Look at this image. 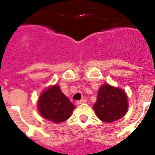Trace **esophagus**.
<instances>
[{"instance_id": "1", "label": "esophagus", "mask_w": 155, "mask_h": 155, "mask_svg": "<svg viewBox=\"0 0 155 155\" xmlns=\"http://www.w3.org/2000/svg\"><path fill=\"white\" fill-rule=\"evenodd\" d=\"M84 103H86V100H85V99H82V100H81V101H76V104H84Z\"/></svg>"}]
</instances>
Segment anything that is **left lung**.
<instances>
[{
	"instance_id": "obj_1",
	"label": "left lung",
	"mask_w": 155,
	"mask_h": 155,
	"mask_svg": "<svg viewBox=\"0 0 155 155\" xmlns=\"http://www.w3.org/2000/svg\"><path fill=\"white\" fill-rule=\"evenodd\" d=\"M97 117L106 123L121 119L128 110V100L124 91L110 84H103L98 91L97 101L93 106Z\"/></svg>"
}]
</instances>
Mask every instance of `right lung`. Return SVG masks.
<instances>
[{
    "mask_svg": "<svg viewBox=\"0 0 155 155\" xmlns=\"http://www.w3.org/2000/svg\"><path fill=\"white\" fill-rule=\"evenodd\" d=\"M37 105L41 116L56 124L69 119L74 109V104L56 84L46 89L41 94Z\"/></svg>",
    "mask_w": 155,
    "mask_h": 155,
    "instance_id": "right-lung-1",
    "label": "right lung"
}]
</instances>
